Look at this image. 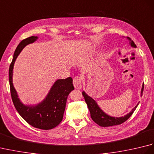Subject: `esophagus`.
<instances>
[{
    "label": "esophagus",
    "instance_id": "esophagus-1",
    "mask_svg": "<svg viewBox=\"0 0 154 154\" xmlns=\"http://www.w3.org/2000/svg\"><path fill=\"white\" fill-rule=\"evenodd\" d=\"M73 83L75 89H81V87H82V79H81V78L80 77L75 76L73 78Z\"/></svg>",
    "mask_w": 154,
    "mask_h": 154
}]
</instances>
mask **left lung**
Listing matches in <instances>:
<instances>
[{
    "label": "left lung",
    "instance_id": "8db88e82",
    "mask_svg": "<svg viewBox=\"0 0 154 154\" xmlns=\"http://www.w3.org/2000/svg\"><path fill=\"white\" fill-rule=\"evenodd\" d=\"M128 39L130 41L131 46L136 48V45L134 44V42L132 40H131V39L130 38H128ZM143 87H144V85L143 84L142 91H141V97L142 96ZM82 94L84 97V99L87 104V106L89 108V110L91 113V119H92V120L94 121V122L97 123L98 125L103 127L115 126V125H119V124H122L132 116V114H133L134 112V110H136L137 106H138V105L139 104V103H138L137 104V105L132 110L131 112H130L129 114H128L127 115L122 117L114 118V117H112L107 115L106 114L104 113L103 111L100 109L99 106L97 105V104L95 101H94L92 98L90 97L89 96H88L87 94L84 92V91L82 93Z\"/></svg>",
    "mask_w": 154,
    "mask_h": 154
}]
</instances>
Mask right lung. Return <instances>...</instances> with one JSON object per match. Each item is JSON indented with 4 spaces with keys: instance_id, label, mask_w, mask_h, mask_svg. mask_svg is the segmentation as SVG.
<instances>
[{
    "instance_id": "add662e5",
    "label": "right lung",
    "mask_w": 154,
    "mask_h": 154,
    "mask_svg": "<svg viewBox=\"0 0 154 154\" xmlns=\"http://www.w3.org/2000/svg\"><path fill=\"white\" fill-rule=\"evenodd\" d=\"M37 39V36L26 38L16 48L9 67L10 88L13 104L20 115L34 128L50 130L56 127L63 119L67 97L74 89L72 78L68 77L55 81L46 98L34 106H25L20 102L12 84V71L16 57L26 45L33 43Z\"/></svg>"
}]
</instances>
